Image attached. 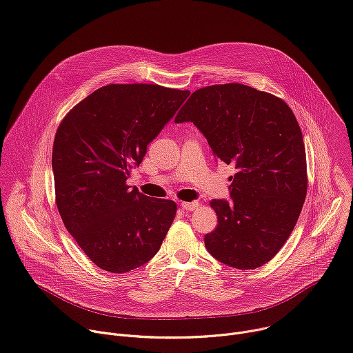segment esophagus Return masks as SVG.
Returning a JSON list of instances; mask_svg holds the SVG:
<instances>
[{"mask_svg":"<svg viewBox=\"0 0 353 353\" xmlns=\"http://www.w3.org/2000/svg\"><path fill=\"white\" fill-rule=\"evenodd\" d=\"M197 201H182L181 203V207L183 208V210H188V211H193L196 207H197Z\"/></svg>","mask_w":353,"mask_h":353,"instance_id":"34e87169","label":"esophagus"}]
</instances>
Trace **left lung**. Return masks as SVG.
I'll return each instance as SVG.
<instances>
[{
	"label": "left lung",
	"mask_w": 353,
	"mask_h": 353,
	"mask_svg": "<svg viewBox=\"0 0 353 353\" xmlns=\"http://www.w3.org/2000/svg\"><path fill=\"white\" fill-rule=\"evenodd\" d=\"M193 122L214 157L232 164L231 200L214 199L217 228L204 236L210 254L239 270L268 263L294 231L307 192L306 152L288 104L241 83L192 93L175 122Z\"/></svg>",
	"instance_id": "left-lung-1"
}]
</instances>
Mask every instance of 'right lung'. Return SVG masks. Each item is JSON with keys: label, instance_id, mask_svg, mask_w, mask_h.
<instances>
[{"label": "right lung", "instance_id": "right-lung-1", "mask_svg": "<svg viewBox=\"0 0 353 353\" xmlns=\"http://www.w3.org/2000/svg\"><path fill=\"white\" fill-rule=\"evenodd\" d=\"M189 94L159 85H107L57 129L51 165L59 216L105 271L123 274L146 264L175 219V201L150 199L126 179Z\"/></svg>", "mask_w": 353, "mask_h": 353}]
</instances>
